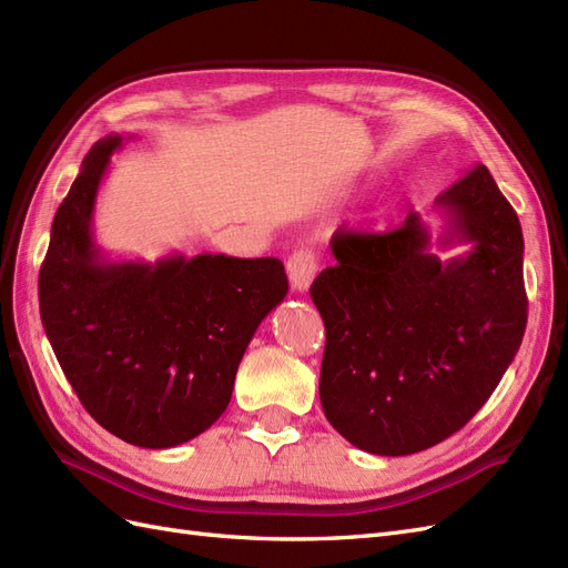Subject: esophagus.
I'll return each instance as SVG.
<instances>
[{
    "label": "esophagus",
    "instance_id": "34e87169",
    "mask_svg": "<svg viewBox=\"0 0 568 568\" xmlns=\"http://www.w3.org/2000/svg\"><path fill=\"white\" fill-rule=\"evenodd\" d=\"M286 272H288V280L294 291L303 294V291L311 288L315 274H317V257L313 251L301 248L286 261Z\"/></svg>",
    "mask_w": 568,
    "mask_h": 568
}]
</instances>
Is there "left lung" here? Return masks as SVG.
Segmentation results:
<instances>
[{
    "instance_id": "obj_1",
    "label": "left lung",
    "mask_w": 568,
    "mask_h": 568,
    "mask_svg": "<svg viewBox=\"0 0 568 568\" xmlns=\"http://www.w3.org/2000/svg\"><path fill=\"white\" fill-rule=\"evenodd\" d=\"M440 261L419 213L388 234L332 236L311 286L326 329L322 409L355 448L400 457L467 424L517 355L528 315L519 217L486 165L436 199Z\"/></svg>"
}]
</instances>
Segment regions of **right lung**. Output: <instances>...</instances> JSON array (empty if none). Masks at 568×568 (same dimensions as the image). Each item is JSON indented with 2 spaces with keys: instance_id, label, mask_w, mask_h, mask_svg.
<instances>
[{
  "instance_id": "right-lung-1",
  "label": "right lung",
  "mask_w": 568,
  "mask_h": 568,
  "mask_svg": "<svg viewBox=\"0 0 568 568\" xmlns=\"http://www.w3.org/2000/svg\"><path fill=\"white\" fill-rule=\"evenodd\" d=\"M120 144V134L99 140L59 205L40 317L65 379L106 432L140 448H175L227 409L239 363L288 282L277 257L111 261L92 217Z\"/></svg>"
}]
</instances>
